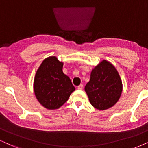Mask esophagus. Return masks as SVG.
<instances>
[{
  "label": "esophagus",
  "mask_w": 148,
  "mask_h": 148,
  "mask_svg": "<svg viewBox=\"0 0 148 148\" xmlns=\"http://www.w3.org/2000/svg\"><path fill=\"white\" fill-rule=\"evenodd\" d=\"M83 85L81 84V85H80L79 86H78L77 89H78V90H82V89H83Z\"/></svg>",
  "instance_id": "obj_1"
}]
</instances>
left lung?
I'll list each match as a JSON object with an SVG mask.
<instances>
[{
    "instance_id": "1",
    "label": "left lung",
    "mask_w": 148,
    "mask_h": 148,
    "mask_svg": "<svg viewBox=\"0 0 148 148\" xmlns=\"http://www.w3.org/2000/svg\"><path fill=\"white\" fill-rule=\"evenodd\" d=\"M122 89V82L117 69L106 60H102L92 69L90 80L85 87L91 104L100 111L115 105Z\"/></svg>"
}]
</instances>
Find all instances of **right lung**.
<instances>
[{
	"mask_svg": "<svg viewBox=\"0 0 148 148\" xmlns=\"http://www.w3.org/2000/svg\"><path fill=\"white\" fill-rule=\"evenodd\" d=\"M63 63L55 56L44 59L37 69L33 82L35 96L48 110L58 109L68 101L75 87L63 72Z\"/></svg>",
	"mask_w": 148,
	"mask_h": 148,
	"instance_id": "obj_1",
	"label": "right lung"
}]
</instances>
